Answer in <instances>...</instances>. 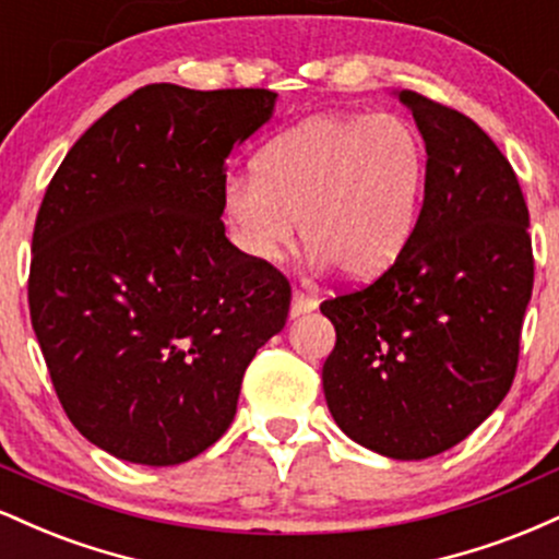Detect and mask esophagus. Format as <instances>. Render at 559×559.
I'll return each mask as SVG.
<instances>
[{"label":"esophagus","instance_id":"obj_1","mask_svg":"<svg viewBox=\"0 0 559 559\" xmlns=\"http://www.w3.org/2000/svg\"><path fill=\"white\" fill-rule=\"evenodd\" d=\"M318 307V299L310 297V294L305 292H294L292 297V318H299V316H307V312H312Z\"/></svg>","mask_w":559,"mask_h":559}]
</instances>
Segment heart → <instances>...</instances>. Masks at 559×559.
Returning a JSON list of instances; mask_svg holds the SVG:
<instances>
[{
  "label": "heart",
  "mask_w": 559,
  "mask_h": 559,
  "mask_svg": "<svg viewBox=\"0 0 559 559\" xmlns=\"http://www.w3.org/2000/svg\"><path fill=\"white\" fill-rule=\"evenodd\" d=\"M426 146L400 115H318L254 159V181L228 178L223 207L243 254L275 262L294 223L312 260L370 278L400 258L415 228Z\"/></svg>",
  "instance_id": "heart-1"
}]
</instances>
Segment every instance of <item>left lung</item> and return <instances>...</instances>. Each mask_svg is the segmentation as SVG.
<instances>
[{
  "instance_id": "obj_1",
  "label": "left lung",
  "mask_w": 559,
  "mask_h": 559,
  "mask_svg": "<svg viewBox=\"0 0 559 559\" xmlns=\"http://www.w3.org/2000/svg\"><path fill=\"white\" fill-rule=\"evenodd\" d=\"M396 96L426 141V194L394 265L320 305L336 329L323 391L352 441L426 460L476 431L510 391L534 254L499 146L452 107Z\"/></svg>"
}]
</instances>
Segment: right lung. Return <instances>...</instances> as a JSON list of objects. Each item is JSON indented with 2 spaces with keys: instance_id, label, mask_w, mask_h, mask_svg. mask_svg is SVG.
<instances>
[{
  "instance_id": "add662e5",
  "label": "right lung",
  "mask_w": 559,
  "mask_h": 559,
  "mask_svg": "<svg viewBox=\"0 0 559 559\" xmlns=\"http://www.w3.org/2000/svg\"><path fill=\"white\" fill-rule=\"evenodd\" d=\"M267 88L152 83L102 115L47 186L28 307L70 423L112 457L178 465L228 431L292 288L226 239L230 155Z\"/></svg>"
}]
</instances>
